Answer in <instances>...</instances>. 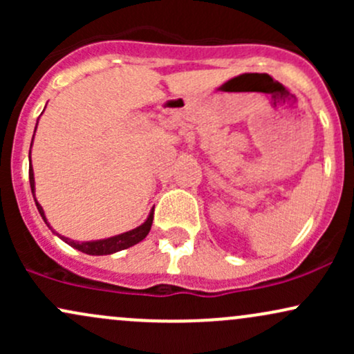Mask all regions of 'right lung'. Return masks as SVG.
Instances as JSON below:
<instances>
[{
  "label": "right lung",
  "mask_w": 354,
  "mask_h": 354,
  "mask_svg": "<svg viewBox=\"0 0 354 354\" xmlns=\"http://www.w3.org/2000/svg\"><path fill=\"white\" fill-rule=\"evenodd\" d=\"M36 124H38V123H36ZM30 154H31V149H30ZM30 185H31V193H33V196H35V176H33V168H31V156H30ZM35 203H36V208H38V211H39V214H41V218L44 219V223L48 225L46 216H44V211L41 208V205H39V203L36 200H35ZM151 225H153V211L149 213L148 219H146L143 225L138 226V228L131 230V231H126V233L118 234V236H113V238L98 239V241L80 243V241H73V239L66 238V236H59L58 233H56V234H58V236L63 239L64 243H68L70 246L76 248L78 251H83V253H86V254L101 256V254H113V253H116V251L126 250V248L138 245V243L143 241V239L146 238V234L149 233V230H151ZM48 226H50V225H48Z\"/></svg>",
  "instance_id": "right-lung-1"
}]
</instances>
